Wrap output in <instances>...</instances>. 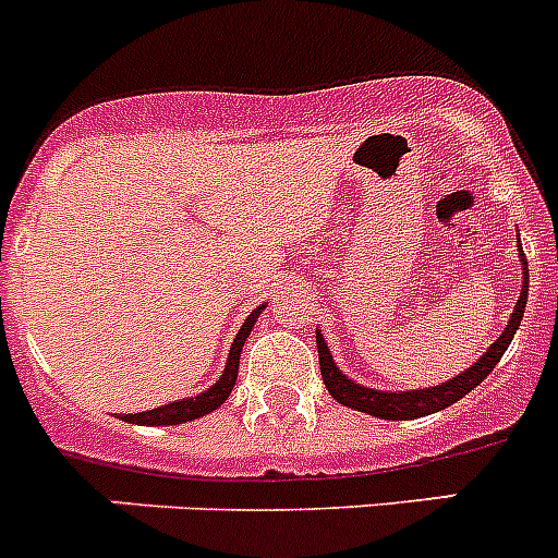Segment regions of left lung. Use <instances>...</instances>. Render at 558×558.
I'll return each instance as SVG.
<instances>
[{
    "label": "left lung",
    "mask_w": 558,
    "mask_h": 558,
    "mask_svg": "<svg viewBox=\"0 0 558 558\" xmlns=\"http://www.w3.org/2000/svg\"><path fill=\"white\" fill-rule=\"evenodd\" d=\"M517 245H520V236H517ZM522 251V248H520ZM522 263V293L514 304V313H511L509 324L500 332V338L486 349L475 366H470L458 377L447 379L441 386L433 388H418V391H377V388H366L349 379L347 374L335 366L332 354H329V347L324 343L322 332H315V343H318V363H322V377L327 391L332 393V399H338L340 405L354 408V411H363L368 416L377 418H397V422H405V418H418V416H430L436 411H445L452 402H458L461 397L477 388L483 379L489 377L492 368L500 363L502 352L509 349V343L514 340L517 329H520L522 313H525V302H529V263H525V254H520Z\"/></svg>",
    "instance_id": "left-lung-1"
}]
</instances>
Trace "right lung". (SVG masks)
<instances>
[{"mask_svg":"<svg viewBox=\"0 0 558 558\" xmlns=\"http://www.w3.org/2000/svg\"><path fill=\"white\" fill-rule=\"evenodd\" d=\"M263 307H256L254 313L245 318L243 327H240V332H236L234 343H231V349H229V360H226L223 374H220V379L215 383V386L206 388V391L198 393V397L179 399V402L153 408V411H145V413H125L122 418H125V422H131V425H181V422H192V418H201V416H206V413L218 411L226 399H229L231 388H234L236 368H240V354H243V343H245V338L251 335V329H254V324H256V318H259V313H263Z\"/></svg>","mask_w":558,"mask_h":558,"instance_id":"right-lung-1","label":"right lung"}]
</instances>
